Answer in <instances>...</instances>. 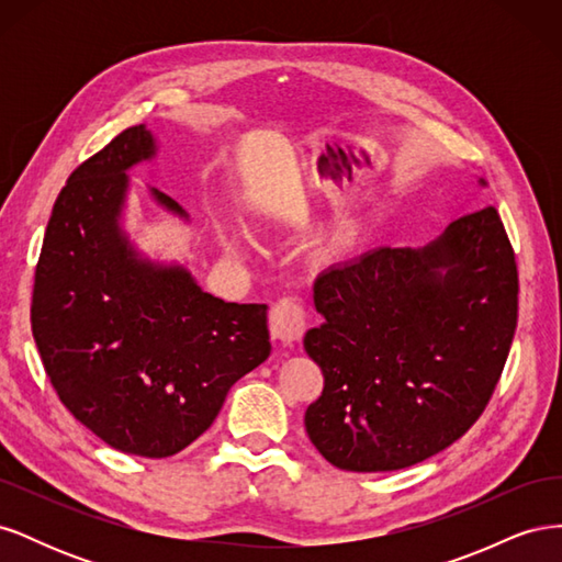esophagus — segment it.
Wrapping results in <instances>:
<instances>
[{"label":"esophagus","mask_w":562,"mask_h":562,"mask_svg":"<svg viewBox=\"0 0 562 562\" xmlns=\"http://www.w3.org/2000/svg\"><path fill=\"white\" fill-rule=\"evenodd\" d=\"M304 328H307V321H304V310L297 300H279L269 312V335L281 347H293L297 345Z\"/></svg>","instance_id":"obj_1"}]
</instances>
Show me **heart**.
I'll return each instance as SVG.
<instances>
[{
  "label": "heart",
  "mask_w": 562,
  "mask_h": 562,
  "mask_svg": "<svg viewBox=\"0 0 562 562\" xmlns=\"http://www.w3.org/2000/svg\"><path fill=\"white\" fill-rule=\"evenodd\" d=\"M223 244L229 252L241 255L244 246H246V239H244V234H239V232H227V234H223Z\"/></svg>",
  "instance_id": "heart-1"
}]
</instances>
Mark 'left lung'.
<instances>
[{
	"label": "left lung",
	"mask_w": 562,
	"mask_h": 562,
	"mask_svg": "<svg viewBox=\"0 0 562 562\" xmlns=\"http://www.w3.org/2000/svg\"><path fill=\"white\" fill-rule=\"evenodd\" d=\"M314 304L326 321L304 335L323 372L310 440L337 469L396 471L483 415L518 323L516 255L485 206L424 248L382 246L326 269Z\"/></svg>",
	"instance_id": "obj_1"
}]
</instances>
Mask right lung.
I'll return each mask as SVG.
<instances>
[{
  "label": "right lung",
  "mask_w": 562,
  "mask_h": 562,
  "mask_svg": "<svg viewBox=\"0 0 562 562\" xmlns=\"http://www.w3.org/2000/svg\"><path fill=\"white\" fill-rule=\"evenodd\" d=\"M157 155L145 124L67 178L32 291V335L63 405L114 450L171 457L206 431L227 391L271 351L267 304L203 293L182 265L151 262L119 220L126 171ZM151 196L180 217L178 201Z\"/></svg>",
  "instance_id": "add662e5"
}]
</instances>
